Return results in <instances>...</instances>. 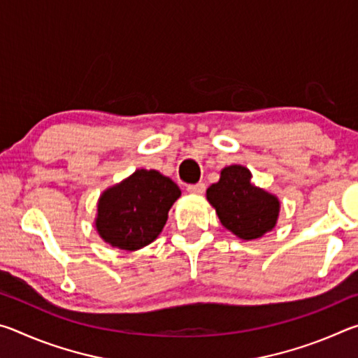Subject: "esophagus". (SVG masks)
<instances>
[{
	"mask_svg": "<svg viewBox=\"0 0 358 358\" xmlns=\"http://www.w3.org/2000/svg\"><path fill=\"white\" fill-rule=\"evenodd\" d=\"M186 191L191 194H203L205 191V183H196V185H187Z\"/></svg>",
	"mask_w": 358,
	"mask_h": 358,
	"instance_id": "esophagus-1",
	"label": "esophagus"
}]
</instances>
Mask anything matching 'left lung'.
I'll list each match as a JSON object with an SVG mask.
<instances>
[{
	"mask_svg": "<svg viewBox=\"0 0 358 358\" xmlns=\"http://www.w3.org/2000/svg\"><path fill=\"white\" fill-rule=\"evenodd\" d=\"M224 227L243 240L260 238L275 227L280 201L262 187L251 185V172L243 166L221 171L217 183L207 189Z\"/></svg>",
	"mask_w": 358,
	"mask_h": 358,
	"instance_id": "left-lung-1",
	"label": "left lung"
}]
</instances>
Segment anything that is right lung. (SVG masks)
I'll use <instances>...</instances> for the list:
<instances>
[{
  "label": "right lung",
  "instance_id": "obj_1",
  "mask_svg": "<svg viewBox=\"0 0 358 358\" xmlns=\"http://www.w3.org/2000/svg\"><path fill=\"white\" fill-rule=\"evenodd\" d=\"M180 194V187L171 178L141 169L102 194L96 229L112 246L138 250L161 234L169 210Z\"/></svg>",
  "mask_w": 358,
  "mask_h": 358
}]
</instances>
